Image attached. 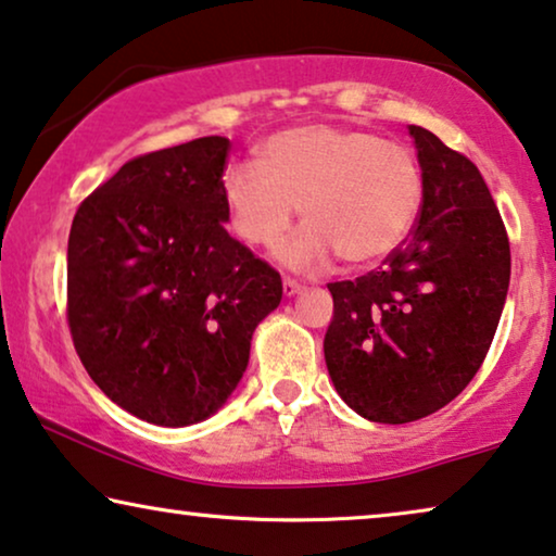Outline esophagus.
Segmentation results:
<instances>
[{"instance_id": "esophagus-1", "label": "esophagus", "mask_w": 556, "mask_h": 556, "mask_svg": "<svg viewBox=\"0 0 556 556\" xmlns=\"http://www.w3.org/2000/svg\"><path fill=\"white\" fill-rule=\"evenodd\" d=\"M282 290H285L287 298H292V294H298V292L302 290V285L298 282V279H292V277H285V279H282Z\"/></svg>"}]
</instances>
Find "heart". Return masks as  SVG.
Wrapping results in <instances>:
<instances>
[{
    "instance_id": "heart-1",
    "label": "heart",
    "mask_w": 556,
    "mask_h": 556,
    "mask_svg": "<svg viewBox=\"0 0 556 556\" xmlns=\"http://www.w3.org/2000/svg\"><path fill=\"white\" fill-rule=\"evenodd\" d=\"M421 198L412 150L340 124L277 131L262 162H236L224 175L228 224L251 247L277 241L302 203L307 226L277 249L298 271L325 269L338 254L351 266L381 264L409 239Z\"/></svg>"
}]
</instances>
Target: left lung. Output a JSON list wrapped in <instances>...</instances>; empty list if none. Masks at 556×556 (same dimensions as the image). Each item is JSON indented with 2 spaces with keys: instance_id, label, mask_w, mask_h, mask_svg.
<instances>
[{
  "instance_id": "obj_1",
  "label": "left lung",
  "mask_w": 556,
  "mask_h": 556,
  "mask_svg": "<svg viewBox=\"0 0 556 556\" xmlns=\"http://www.w3.org/2000/svg\"><path fill=\"white\" fill-rule=\"evenodd\" d=\"M425 198L379 269L330 282L325 364L361 417L404 425L453 402L483 366L510 279L503 218L478 167L409 127Z\"/></svg>"
}]
</instances>
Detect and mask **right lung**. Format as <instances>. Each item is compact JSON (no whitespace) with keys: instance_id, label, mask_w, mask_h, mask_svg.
I'll list each match as a JSON object with an SVG mask.
<instances>
[{"instance_id":"1","label":"right lung","mask_w":556,"mask_h":556,"mask_svg":"<svg viewBox=\"0 0 556 556\" xmlns=\"http://www.w3.org/2000/svg\"><path fill=\"white\" fill-rule=\"evenodd\" d=\"M231 142L147 152L78 205L68 328L111 402L162 427L195 425L231 396L282 277L226 231Z\"/></svg>"}]
</instances>
